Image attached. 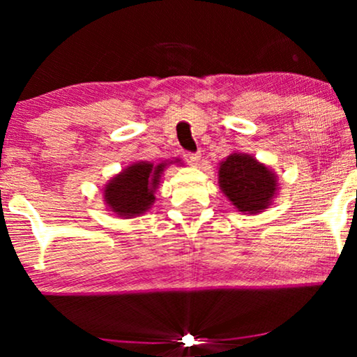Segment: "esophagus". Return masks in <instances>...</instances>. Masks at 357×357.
Listing matches in <instances>:
<instances>
[{
  "mask_svg": "<svg viewBox=\"0 0 357 357\" xmlns=\"http://www.w3.org/2000/svg\"><path fill=\"white\" fill-rule=\"evenodd\" d=\"M183 158L188 164H197L199 160V153H190V151H187V153H183Z\"/></svg>",
  "mask_w": 357,
  "mask_h": 357,
  "instance_id": "1",
  "label": "esophagus"
}]
</instances>
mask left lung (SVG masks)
<instances>
[{"instance_id": "left-lung-1", "label": "left lung", "mask_w": 357, "mask_h": 357, "mask_svg": "<svg viewBox=\"0 0 357 357\" xmlns=\"http://www.w3.org/2000/svg\"><path fill=\"white\" fill-rule=\"evenodd\" d=\"M219 185L238 211L255 214L270 204L276 178L265 165L247 154H231L219 167Z\"/></svg>"}]
</instances>
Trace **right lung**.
<instances>
[{"instance_id": "add662e5", "label": "right lung", "mask_w": 357, "mask_h": 357, "mask_svg": "<svg viewBox=\"0 0 357 357\" xmlns=\"http://www.w3.org/2000/svg\"><path fill=\"white\" fill-rule=\"evenodd\" d=\"M164 164L148 162L133 164L105 187V202L112 211L121 218L139 216L154 202V190L158 188Z\"/></svg>"}]
</instances>
